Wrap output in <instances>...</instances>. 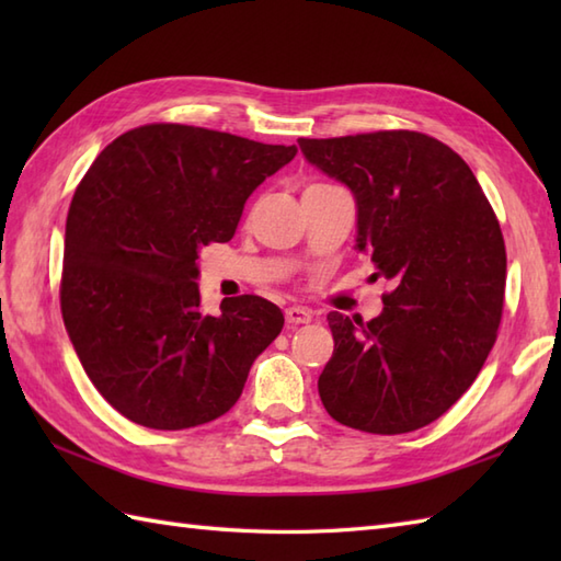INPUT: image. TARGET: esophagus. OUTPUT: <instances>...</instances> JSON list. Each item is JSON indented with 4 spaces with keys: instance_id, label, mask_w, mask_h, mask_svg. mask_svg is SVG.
Masks as SVG:
<instances>
[{
    "instance_id": "obj_1",
    "label": "esophagus",
    "mask_w": 561,
    "mask_h": 561,
    "mask_svg": "<svg viewBox=\"0 0 561 561\" xmlns=\"http://www.w3.org/2000/svg\"><path fill=\"white\" fill-rule=\"evenodd\" d=\"M284 318H287V325H304L311 320V311H306L301 306H289L287 311H284Z\"/></svg>"
}]
</instances>
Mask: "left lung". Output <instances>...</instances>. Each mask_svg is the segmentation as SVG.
<instances>
[{
  "label": "left lung",
  "mask_w": 561,
  "mask_h": 561,
  "mask_svg": "<svg viewBox=\"0 0 561 561\" xmlns=\"http://www.w3.org/2000/svg\"><path fill=\"white\" fill-rule=\"evenodd\" d=\"M306 161L350 187L356 250L392 282L364 323L328 313L335 352L318 378L328 414L368 434L438 420L494 347L506 248L478 178L450 147L410 129L299 139Z\"/></svg>",
  "instance_id": "left-lung-1"
}]
</instances>
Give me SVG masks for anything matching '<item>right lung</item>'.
<instances>
[{"mask_svg":"<svg viewBox=\"0 0 561 561\" xmlns=\"http://www.w3.org/2000/svg\"><path fill=\"white\" fill-rule=\"evenodd\" d=\"M296 157L190 125H145L105 147L65 231L62 318L101 396L135 424L190 428L229 412L284 328L260 296L199 308V250L226 243L245 199Z\"/></svg>","mask_w":561,"mask_h":561,"instance_id":"obj_1","label":"right lung"}]
</instances>
